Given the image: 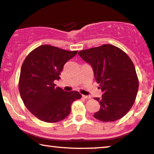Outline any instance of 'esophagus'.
Masks as SVG:
<instances>
[{
    "label": "esophagus",
    "instance_id": "1",
    "mask_svg": "<svg viewBox=\"0 0 154 154\" xmlns=\"http://www.w3.org/2000/svg\"><path fill=\"white\" fill-rule=\"evenodd\" d=\"M82 97L86 98V99H89V98H91V96H85V95H82Z\"/></svg>",
    "mask_w": 154,
    "mask_h": 154
}]
</instances>
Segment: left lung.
I'll return each mask as SVG.
<instances>
[{"label": "left lung", "mask_w": 154, "mask_h": 154, "mask_svg": "<svg viewBox=\"0 0 154 154\" xmlns=\"http://www.w3.org/2000/svg\"><path fill=\"white\" fill-rule=\"evenodd\" d=\"M79 56L91 65L103 95L94 98L101 108L94 117L103 122L122 118L134 103L139 80L132 61L123 51L111 44L80 51Z\"/></svg>", "instance_id": "1"}]
</instances>
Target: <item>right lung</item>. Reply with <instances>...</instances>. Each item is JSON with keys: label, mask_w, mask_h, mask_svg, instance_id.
I'll return each instance as SVG.
<instances>
[{"label": "right lung", "mask_w": 154, "mask_h": 154, "mask_svg": "<svg viewBox=\"0 0 154 154\" xmlns=\"http://www.w3.org/2000/svg\"><path fill=\"white\" fill-rule=\"evenodd\" d=\"M78 51H68L42 45L28 54L22 63L19 91L26 108L36 118L46 122H57L70 112V106L82 95L56 87L63 66Z\"/></svg>", "instance_id": "obj_1"}]
</instances>
